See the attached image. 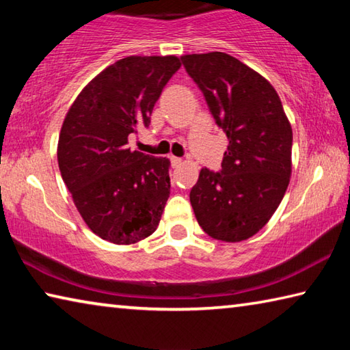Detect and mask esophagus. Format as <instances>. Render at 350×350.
I'll return each instance as SVG.
<instances>
[{
    "label": "esophagus",
    "mask_w": 350,
    "mask_h": 350,
    "mask_svg": "<svg viewBox=\"0 0 350 350\" xmlns=\"http://www.w3.org/2000/svg\"><path fill=\"white\" fill-rule=\"evenodd\" d=\"M170 161H171V165H173L174 168H177V167H179V165H182V159H180V157L171 156V157H170Z\"/></svg>",
    "instance_id": "1"
}]
</instances>
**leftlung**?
<instances>
[{"mask_svg": "<svg viewBox=\"0 0 350 350\" xmlns=\"http://www.w3.org/2000/svg\"><path fill=\"white\" fill-rule=\"evenodd\" d=\"M180 60L228 137L221 170H200L189 202L211 238L248 239L269 222L288 187L292 126L275 88L238 58L210 52Z\"/></svg>", "mask_w": 350, "mask_h": 350, "instance_id": "obj_1", "label": "left lung"}]
</instances>
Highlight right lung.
<instances>
[{
  "mask_svg": "<svg viewBox=\"0 0 350 350\" xmlns=\"http://www.w3.org/2000/svg\"><path fill=\"white\" fill-rule=\"evenodd\" d=\"M177 57H126L80 92L58 139V167L94 233L134 244L156 232L170 198V161L131 151L129 134L148 128Z\"/></svg>",
  "mask_w": 350,
  "mask_h": 350,
  "instance_id": "obj_1",
  "label": "right lung"
}]
</instances>
